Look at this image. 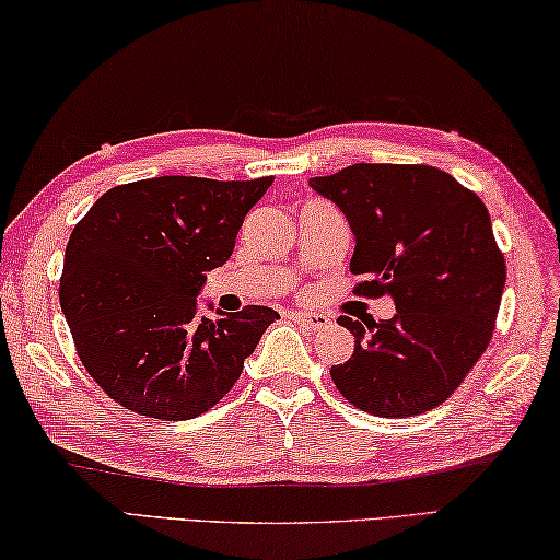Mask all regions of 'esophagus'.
<instances>
[{"instance_id":"34e87169","label":"esophagus","mask_w":560,"mask_h":560,"mask_svg":"<svg viewBox=\"0 0 560 560\" xmlns=\"http://www.w3.org/2000/svg\"><path fill=\"white\" fill-rule=\"evenodd\" d=\"M290 317L295 319L298 325L307 327L312 331H319V329H327L329 327V317L327 315H319V312H292Z\"/></svg>"}]
</instances>
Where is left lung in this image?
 I'll return each mask as SVG.
<instances>
[{
    "instance_id": "left-lung-1",
    "label": "left lung",
    "mask_w": 560,
    "mask_h": 560,
    "mask_svg": "<svg viewBox=\"0 0 560 560\" xmlns=\"http://www.w3.org/2000/svg\"><path fill=\"white\" fill-rule=\"evenodd\" d=\"M310 186L347 215L351 272L364 298H394L396 315L339 317L354 354L331 366L349 404L381 418L425 413L455 394L492 339L506 262L482 199L428 164H351Z\"/></svg>"
}]
</instances>
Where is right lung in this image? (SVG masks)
Listing matches in <instances>:
<instances>
[{
    "instance_id": "obj_1",
    "label": "right lung",
    "mask_w": 560,
    "mask_h": 560,
    "mask_svg": "<svg viewBox=\"0 0 560 560\" xmlns=\"http://www.w3.org/2000/svg\"><path fill=\"white\" fill-rule=\"evenodd\" d=\"M270 184L154 176L113 186L78 221L58 298L78 357L115 404L189 420L238 381L280 315L248 305L199 319L196 295L206 272L231 258L245 213Z\"/></svg>"
}]
</instances>
